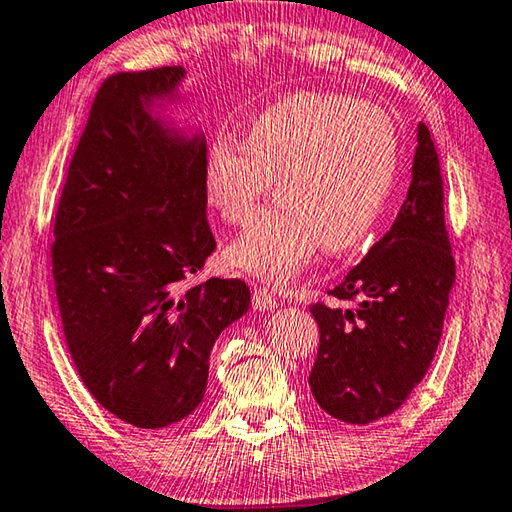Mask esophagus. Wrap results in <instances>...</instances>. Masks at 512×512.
I'll list each match as a JSON object with an SVG mask.
<instances>
[{"mask_svg": "<svg viewBox=\"0 0 512 512\" xmlns=\"http://www.w3.org/2000/svg\"><path fill=\"white\" fill-rule=\"evenodd\" d=\"M276 306V297H274V292L270 290V288H256L254 290V308L256 310H261V312H267V310H272Z\"/></svg>", "mask_w": 512, "mask_h": 512, "instance_id": "34e87169", "label": "esophagus"}]
</instances>
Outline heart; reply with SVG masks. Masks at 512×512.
Masks as SVG:
<instances>
[{"label": "heart", "instance_id": "obj_1", "mask_svg": "<svg viewBox=\"0 0 512 512\" xmlns=\"http://www.w3.org/2000/svg\"><path fill=\"white\" fill-rule=\"evenodd\" d=\"M400 170L398 130L371 103L344 94L299 92L249 123L245 139L218 134L204 193L231 224H245L276 177L279 200L231 242V263L285 281L321 245L328 254L360 245L378 222Z\"/></svg>", "mask_w": 512, "mask_h": 512}]
</instances>
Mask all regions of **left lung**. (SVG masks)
<instances>
[{
	"label": "left lung",
	"instance_id": "obj_1",
	"mask_svg": "<svg viewBox=\"0 0 512 512\" xmlns=\"http://www.w3.org/2000/svg\"><path fill=\"white\" fill-rule=\"evenodd\" d=\"M407 200L393 227L328 294L310 306L319 351L310 389L337 420L366 425L393 414L425 378L441 342L456 267L445 227L441 164L418 125ZM344 300L352 306L342 309Z\"/></svg>",
	"mask_w": 512,
	"mask_h": 512
}]
</instances>
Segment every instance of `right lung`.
<instances>
[{
    "label": "right lung",
    "instance_id": "obj_1",
    "mask_svg": "<svg viewBox=\"0 0 512 512\" xmlns=\"http://www.w3.org/2000/svg\"><path fill=\"white\" fill-rule=\"evenodd\" d=\"M182 67L103 80L62 188L51 272L62 330L96 402L141 429L200 405L215 339L249 310L240 279L188 285L213 254L206 143L150 114Z\"/></svg>",
    "mask_w": 512,
    "mask_h": 512
}]
</instances>
